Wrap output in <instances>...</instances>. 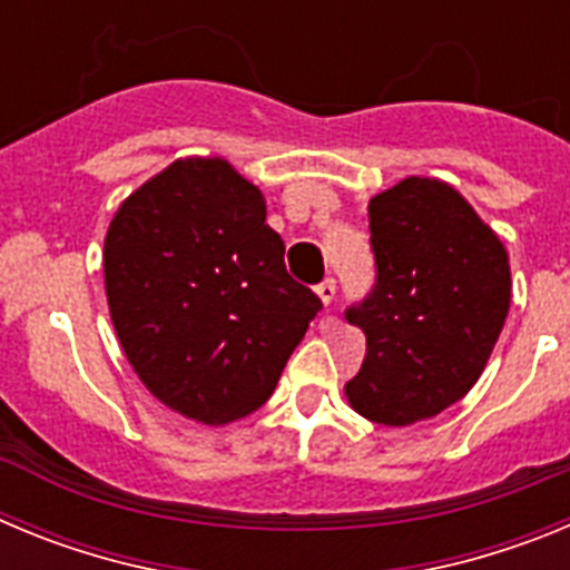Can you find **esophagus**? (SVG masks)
<instances>
[{
    "label": "esophagus",
    "mask_w": 570,
    "mask_h": 570,
    "mask_svg": "<svg viewBox=\"0 0 570 570\" xmlns=\"http://www.w3.org/2000/svg\"><path fill=\"white\" fill-rule=\"evenodd\" d=\"M316 296H320L322 302H325V305H331V302H334V296H336V282L331 279H322L320 285H316Z\"/></svg>",
    "instance_id": "1"
}]
</instances>
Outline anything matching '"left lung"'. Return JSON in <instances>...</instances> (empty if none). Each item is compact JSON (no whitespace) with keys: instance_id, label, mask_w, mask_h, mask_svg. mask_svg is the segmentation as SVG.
<instances>
[{"instance_id":"1","label":"left lung","mask_w":570,"mask_h":570,"mask_svg":"<svg viewBox=\"0 0 570 570\" xmlns=\"http://www.w3.org/2000/svg\"><path fill=\"white\" fill-rule=\"evenodd\" d=\"M376 282L345 311L365 334L345 385L356 414L402 428L442 414L480 380L511 305L505 245L440 179L407 176L367 203Z\"/></svg>"}]
</instances>
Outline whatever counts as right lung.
<instances>
[{"label": "right lung", "instance_id": "1", "mask_svg": "<svg viewBox=\"0 0 570 570\" xmlns=\"http://www.w3.org/2000/svg\"><path fill=\"white\" fill-rule=\"evenodd\" d=\"M259 188L230 163L176 159L119 205L105 294L128 362L159 402L228 425L274 394L322 299L291 279Z\"/></svg>", "mask_w": 570, "mask_h": 570}]
</instances>
